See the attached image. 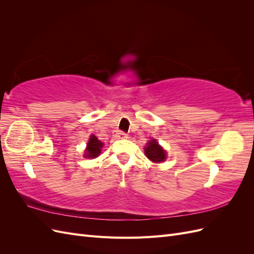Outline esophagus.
Returning a JSON list of instances; mask_svg holds the SVG:
<instances>
[{
  "label": "esophagus",
  "instance_id": "1",
  "mask_svg": "<svg viewBox=\"0 0 254 254\" xmlns=\"http://www.w3.org/2000/svg\"><path fill=\"white\" fill-rule=\"evenodd\" d=\"M114 136H115V139H126L128 135L124 131H117L114 133Z\"/></svg>",
  "mask_w": 254,
  "mask_h": 254
}]
</instances>
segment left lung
<instances>
[{
  "label": "left lung",
  "instance_id": "1",
  "mask_svg": "<svg viewBox=\"0 0 254 254\" xmlns=\"http://www.w3.org/2000/svg\"><path fill=\"white\" fill-rule=\"evenodd\" d=\"M145 155L152 162H162L166 158V152L163 148L157 143L156 140H151L148 142L147 146L145 147Z\"/></svg>",
  "mask_w": 254,
  "mask_h": 254
}]
</instances>
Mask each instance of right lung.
I'll use <instances>...</instances> for the list:
<instances>
[{
  "instance_id": "1",
  "label": "right lung",
  "mask_w": 254,
  "mask_h": 254,
  "mask_svg": "<svg viewBox=\"0 0 254 254\" xmlns=\"http://www.w3.org/2000/svg\"><path fill=\"white\" fill-rule=\"evenodd\" d=\"M103 147V143L99 141L95 135H91L87 145L86 156L87 158H96L101 153V148Z\"/></svg>"
}]
</instances>
